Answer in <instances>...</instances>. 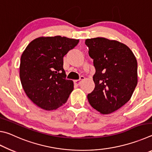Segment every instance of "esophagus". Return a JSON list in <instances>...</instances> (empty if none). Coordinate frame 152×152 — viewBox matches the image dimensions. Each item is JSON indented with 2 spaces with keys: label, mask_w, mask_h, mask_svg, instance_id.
I'll return each instance as SVG.
<instances>
[{
  "label": "esophagus",
  "mask_w": 152,
  "mask_h": 152,
  "mask_svg": "<svg viewBox=\"0 0 152 152\" xmlns=\"http://www.w3.org/2000/svg\"><path fill=\"white\" fill-rule=\"evenodd\" d=\"M83 80H84V76H80V78L79 80H74V83L75 85L76 86H78L80 84L81 82Z\"/></svg>",
  "instance_id": "esophagus-1"
}]
</instances>
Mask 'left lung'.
<instances>
[{
	"label": "left lung",
	"mask_w": 152,
	"mask_h": 152,
	"mask_svg": "<svg viewBox=\"0 0 152 152\" xmlns=\"http://www.w3.org/2000/svg\"><path fill=\"white\" fill-rule=\"evenodd\" d=\"M85 44L95 68L94 91L87 96L90 104L109 114L129 101L137 84V62L127 45L104 37L87 39Z\"/></svg>",
	"instance_id": "left-lung-1"
}]
</instances>
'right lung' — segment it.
Listing matches in <instances>:
<instances>
[{"label": "right lung", "mask_w": 152, "mask_h": 152, "mask_svg": "<svg viewBox=\"0 0 152 152\" xmlns=\"http://www.w3.org/2000/svg\"><path fill=\"white\" fill-rule=\"evenodd\" d=\"M79 39L61 36L33 40L23 53L20 79L27 96L42 109L51 110L65 103L74 89L66 79L63 58Z\"/></svg>", "instance_id": "add662e5"}]
</instances>
